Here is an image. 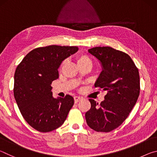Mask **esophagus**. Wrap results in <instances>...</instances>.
Returning <instances> with one entry per match:
<instances>
[{"label": "esophagus", "mask_w": 157, "mask_h": 157, "mask_svg": "<svg viewBox=\"0 0 157 157\" xmlns=\"http://www.w3.org/2000/svg\"><path fill=\"white\" fill-rule=\"evenodd\" d=\"M82 100V98L79 97V96H75L74 97V101H75V103H78L79 101Z\"/></svg>", "instance_id": "34e87169"}]
</instances>
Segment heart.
Here are the masks:
<instances>
[{"label":"heart","mask_w":157,"mask_h":157,"mask_svg":"<svg viewBox=\"0 0 157 157\" xmlns=\"http://www.w3.org/2000/svg\"><path fill=\"white\" fill-rule=\"evenodd\" d=\"M75 59H76V62L78 63V66H82V65H85V64H89L90 66H91L92 64V61L91 59L88 55L86 54H84V53H79L75 56ZM65 62L63 61L59 66V70H62V68L63 67V66L64 65Z\"/></svg>","instance_id":"obj_1"}]
</instances>
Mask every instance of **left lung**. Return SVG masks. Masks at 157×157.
Listing matches in <instances>:
<instances>
[{"mask_svg":"<svg viewBox=\"0 0 157 157\" xmlns=\"http://www.w3.org/2000/svg\"><path fill=\"white\" fill-rule=\"evenodd\" d=\"M89 52L102 66L95 86L107 94L99 105L89 99L91 107L85 118L89 127L95 132H109L126 120L136 105L140 94L139 69L127 53L113 48L95 47Z\"/></svg>","mask_w":157,"mask_h":157,"instance_id":"left-lung-1","label":"left lung"}]
</instances>
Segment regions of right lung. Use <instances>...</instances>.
Masks as SVG:
<instances>
[{"label": "right lung", "instance_id": "obj_1", "mask_svg": "<svg viewBox=\"0 0 157 157\" xmlns=\"http://www.w3.org/2000/svg\"><path fill=\"white\" fill-rule=\"evenodd\" d=\"M77 46L52 45L34 49L25 55L14 73V95L21 115L34 129L49 132L64 123L74 104L72 96L54 98L52 81L59 78L58 68Z\"/></svg>", "mask_w": 157, "mask_h": 157}]
</instances>
